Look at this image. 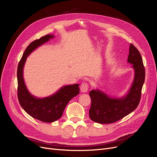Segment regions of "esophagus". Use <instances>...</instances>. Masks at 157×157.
Here are the masks:
<instances>
[{
  "mask_svg": "<svg viewBox=\"0 0 157 157\" xmlns=\"http://www.w3.org/2000/svg\"><path fill=\"white\" fill-rule=\"evenodd\" d=\"M88 87H89V86H88V83H87V82H83V83L81 85V86H80L81 92L83 93L86 92L88 91Z\"/></svg>",
  "mask_w": 157,
  "mask_h": 157,
  "instance_id": "esophagus-1",
  "label": "esophagus"
}]
</instances>
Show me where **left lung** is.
Masks as SVG:
<instances>
[{"label": "left lung", "mask_w": 157, "mask_h": 157, "mask_svg": "<svg viewBox=\"0 0 157 157\" xmlns=\"http://www.w3.org/2000/svg\"><path fill=\"white\" fill-rule=\"evenodd\" d=\"M127 62L134 69V79L127 95L121 98H111L99 90L90 92L91 107L89 117L92 121L108 124L116 122L134 111L141 97V90L145 79V69L141 54L132 44H130Z\"/></svg>", "instance_id": "obj_1"}]
</instances>
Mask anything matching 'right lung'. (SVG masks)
I'll use <instances>...</instances> for the list:
<instances>
[{
  "mask_svg": "<svg viewBox=\"0 0 157 157\" xmlns=\"http://www.w3.org/2000/svg\"><path fill=\"white\" fill-rule=\"evenodd\" d=\"M53 37L51 34L46 35L31 43L25 50L17 69L18 98L20 105L30 116L46 123H52L61 118L68 102L79 93V85L74 84L62 87L49 97L38 98L29 93L25 84L23 69L27 57L37 47Z\"/></svg>",
  "mask_w": 157,
  "mask_h": 157,
  "instance_id": "1",
  "label": "right lung"
}]
</instances>
